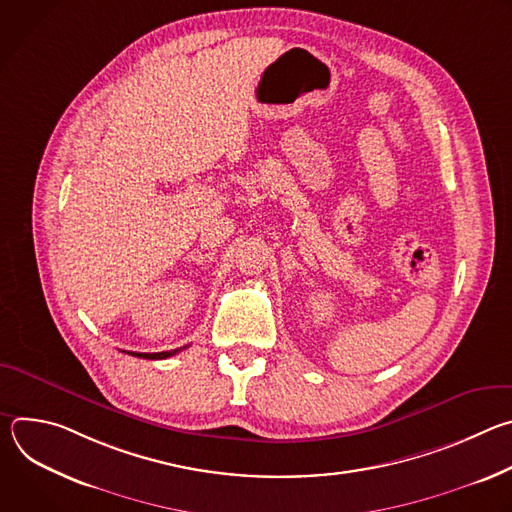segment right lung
Here are the masks:
<instances>
[{"label":"right lung","mask_w":512,"mask_h":512,"mask_svg":"<svg viewBox=\"0 0 512 512\" xmlns=\"http://www.w3.org/2000/svg\"><path fill=\"white\" fill-rule=\"evenodd\" d=\"M186 348V346H184ZM182 348H176V350H166V352H127L131 356H137V358H148V360H162V358H168L176 352H180Z\"/></svg>","instance_id":"1"}]
</instances>
